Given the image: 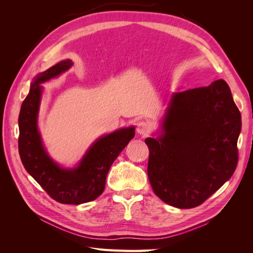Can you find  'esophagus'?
<instances>
[{"instance_id": "34e87169", "label": "esophagus", "mask_w": 253, "mask_h": 253, "mask_svg": "<svg viewBox=\"0 0 253 253\" xmlns=\"http://www.w3.org/2000/svg\"><path fill=\"white\" fill-rule=\"evenodd\" d=\"M149 132H150V126L148 122L139 121V124L137 125V133L140 135H147Z\"/></svg>"}]
</instances>
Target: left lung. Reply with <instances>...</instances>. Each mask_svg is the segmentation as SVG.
I'll use <instances>...</instances> for the list:
<instances>
[{"instance_id": "1", "label": "left lung", "mask_w": 253, "mask_h": 253, "mask_svg": "<svg viewBox=\"0 0 253 253\" xmlns=\"http://www.w3.org/2000/svg\"><path fill=\"white\" fill-rule=\"evenodd\" d=\"M241 128V113L223 79L173 94L164 133L144 140L154 193L179 209L202 205L234 173Z\"/></svg>"}]
</instances>
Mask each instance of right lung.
I'll use <instances>...</instances> for the list:
<instances>
[{
	"instance_id": "add662e5",
	"label": "right lung",
	"mask_w": 253,
	"mask_h": 253,
	"mask_svg": "<svg viewBox=\"0 0 253 253\" xmlns=\"http://www.w3.org/2000/svg\"><path fill=\"white\" fill-rule=\"evenodd\" d=\"M72 65L71 60L61 61L34 79L19 115V153L25 170L52 200L80 205L102 194L110 168L135 136V128H120L100 137L74 169H63L53 163L43 147L37 126L42 94L40 84L66 72Z\"/></svg>"
}]
</instances>
